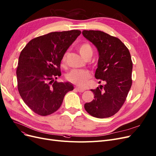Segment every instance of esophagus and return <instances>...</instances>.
Instances as JSON below:
<instances>
[{
	"instance_id": "esophagus-1",
	"label": "esophagus",
	"mask_w": 156,
	"mask_h": 156,
	"mask_svg": "<svg viewBox=\"0 0 156 156\" xmlns=\"http://www.w3.org/2000/svg\"><path fill=\"white\" fill-rule=\"evenodd\" d=\"M75 89H76L77 91H78L79 93H83V92L85 91V89L83 88H81V87H76L75 88Z\"/></svg>"
}]
</instances>
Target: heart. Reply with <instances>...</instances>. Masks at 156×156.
<instances>
[{
  "instance_id": "1",
  "label": "heart",
  "mask_w": 156,
  "mask_h": 156,
  "mask_svg": "<svg viewBox=\"0 0 156 156\" xmlns=\"http://www.w3.org/2000/svg\"><path fill=\"white\" fill-rule=\"evenodd\" d=\"M79 53L85 59L93 55V48L87 42H84L78 46ZM67 53H63L62 57V62L64 63L67 59ZM91 77V73L88 70L83 69H73L66 75V79L68 82L79 86L84 85L86 82Z\"/></svg>"
}]
</instances>
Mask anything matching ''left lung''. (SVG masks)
Wrapping results in <instances>:
<instances>
[{"mask_svg":"<svg viewBox=\"0 0 156 156\" xmlns=\"http://www.w3.org/2000/svg\"><path fill=\"white\" fill-rule=\"evenodd\" d=\"M83 35L98 51L95 78L105 84L91 89L94 100L84 105L92 116L105 118L117 113L125 103L132 83V62L125 45L115 37L101 31L83 30ZM101 83V81H100Z\"/></svg>","mask_w":156,"mask_h":156,"instance_id":"1","label":"left lung"}]
</instances>
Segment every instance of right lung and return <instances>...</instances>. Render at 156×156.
Masks as SVG:
<instances>
[{
  "instance_id": "add662e5",
  "label": "right lung",
  "mask_w": 156,
  "mask_h": 156,
  "mask_svg": "<svg viewBox=\"0 0 156 156\" xmlns=\"http://www.w3.org/2000/svg\"><path fill=\"white\" fill-rule=\"evenodd\" d=\"M81 34L80 30L51 32L32 39L22 49L16 68L17 88L26 104L40 116L58 109L74 87L57 82L63 53Z\"/></svg>"
}]
</instances>
